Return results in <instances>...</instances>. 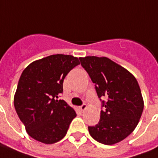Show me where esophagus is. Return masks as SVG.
Wrapping results in <instances>:
<instances>
[{
  "instance_id": "obj_1",
  "label": "esophagus",
  "mask_w": 158,
  "mask_h": 158,
  "mask_svg": "<svg viewBox=\"0 0 158 158\" xmlns=\"http://www.w3.org/2000/svg\"><path fill=\"white\" fill-rule=\"evenodd\" d=\"M87 108H88V106H87V105H85V104H83L80 107H79V110H81V112H83L84 110H87Z\"/></svg>"
}]
</instances>
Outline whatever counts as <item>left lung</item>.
I'll return each instance as SVG.
<instances>
[{
    "instance_id": "8db88e82",
    "label": "left lung",
    "mask_w": 158,
    "mask_h": 158,
    "mask_svg": "<svg viewBox=\"0 0 158 158\" xmlns=\"http://www.w3.org/2000/svg\"><path fill=\"white\" fill-rule=\"evenodd\" d=\"M79 60L95 84L103 108L99 123L88 127V131L101 143H118L135 130L143 112L138 82L127 70L108 57L88 56ZM104 98L106 101L101 100Z\"/></svg>"
}]
</instances>
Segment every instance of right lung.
<instances>
[{"label": "right lung", "instance_id": "right-lung-1", "mask_svg": "<svg viewBox=\"0 0 158 158\" xmlns=\"http://www.w3.org/2000/svg\"><path fill=\"white\" fill-rule=\"evenodd\" d=\"M79 64L71 55H51L31 62L22 73L15 108L27 134L37 141L50 144L61 140L76 117L74 109L57 99L65 77Z\"/></svg>", "mask_w": 158, "mask_h": 158}]
</instances>
